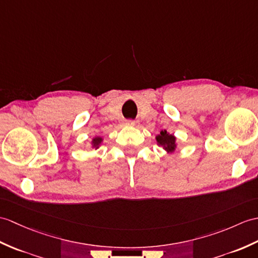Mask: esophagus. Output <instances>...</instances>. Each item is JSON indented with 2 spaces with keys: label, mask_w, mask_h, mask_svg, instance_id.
<instances>
[{
  "label": "esophagus",
  "mask_w": 258,
  "mask_h": 258,
  "mask_svg": "<svg viewBox=\"0 0 258 258\" xmlns=\"http://www.w3.org/2000/svg\"><path fill=\"white\" fill-rule=\"evenodd\" d=\"M124 125L125 126H134L135 122L133 121V119H126V121H124Z\"/></svg>",
  "instance_id": "1"
}]
</instances>
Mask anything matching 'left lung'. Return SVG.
Listing matches in <instances>:
<instances>
[{
    "label": "left lung",
    "mask_w": 258,
    "mask_h": 258,
    "mask_svg": "<svg viewBox=\"0 0 258 258\" xmlns=\"http://www.w3.org/2000/svg\"><path fill=\"white\" fill-rule=\"evenodd\" d=\"M156 141L159 146L163 147L167 153H173L176 149V137L169 134L166 130L161 131L160 134L156 136Z\"/></svg>",
    "instance_id": "obj_1"
}]
</instances>
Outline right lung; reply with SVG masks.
I'll return each instance as SVG.
<instances>
[{"mask_svg":"<svg viewBox=\"0 0 258 258\" xmlns=\"http://www.w3.org/2000/svg\"><path fill=\"white\" fill-rule=\"evenodd\" d=\"M102 137H100V136H97V137H94V139L92 140V142H91V144H92V147L93 148H95V149H98L99 148V146L101 145V143H102Z\"/></svg>","mask_w":258,"mask_h":258,"instance_id":"add662e5","label":"right lung"}]
</instances>
